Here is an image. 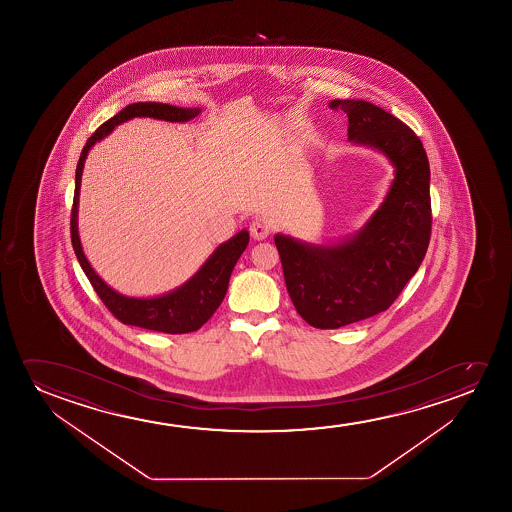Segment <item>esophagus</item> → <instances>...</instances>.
I'll list each match as a JSON object with an SVG mask.
<instances>
[{
	"label": "esophagus",
	"mask_w": 512,
	"mask_h": 512,
	"mask_svg": "<svg viewBox=\"0 0 512 512\" xmlns=\"http://www.w3.org/2000/svg\"><path fill=\"white\" fill-rule=\"evenodd\" d=\"M269 232H271V229H269V225L264 220H253L252 224H250V234H252L253 239L262 241V239H266L269 236Z\"/></svg>",
	"instance_id": "1"
}]
</instances>
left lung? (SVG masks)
Wrapping results in <instances>:
<instances>
[{
    "label": "left lung",
    "mask_w": 512,
    "mask_h": 512,
    "mask_svg": "<svg viewBox=\"0 0 512 512\" xmlns=\"http://www.w3.org/2000/svg\"><path fill=\"white\" fill-rule=\"evenodd\" d=\"M348 115V140L378 150L393 166L383 203L355 234L309 243L276 234L288 295L316 329H339L390 308L427 253L432 229L430 168L420 138L362 99H334Z\"/></svg>",
    "instance_id": "left-lung-1"
}]
</instances>
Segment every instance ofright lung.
<instances>
[{"label":"right lung","instance_id":"obj_1","mask_svg":"<svg viewBox=\"0 0 512 512\" xmlns=\"http://www.w3.org/2000/svg\"><path fill=\"white\" fill-rule=\"evenodd\" d=\"M199 113L201 108H182V106L152 103V101L133 103L96 129V133L92 134L85 143L84 150L78 159L77 173H75V197H73V210H71L73 250L99 299L105 302L106 308L112 311L117 320L126 325L164 332V334H187V332L201 329L224 301L232 269L236 266L241 253L245 252L250 234L243 229L222 245H218L215 252L204 260L203 266L197 269L196 274H192L189 280L168 294L155 295V297H129V295L119 294L110 285H106L105 281L99 278V274L92 269L78 236V199H80V183H82L85 159L96 143L105 140L106 136L119 124L134 117H148V119L166 120V122H189L196 119Z\"/></svg>","mask_w":512,"mask_h":512}]
</instances>
